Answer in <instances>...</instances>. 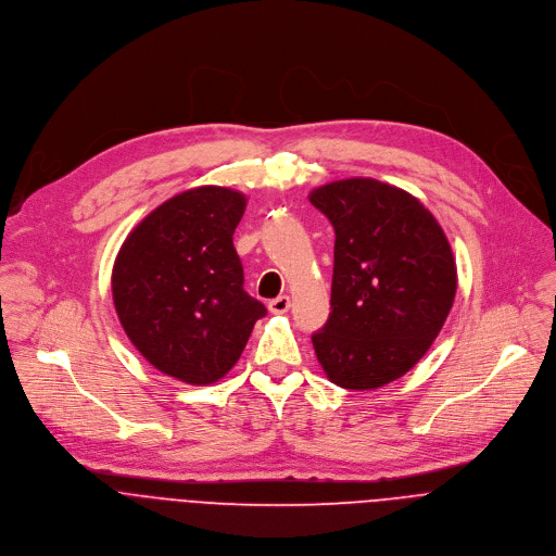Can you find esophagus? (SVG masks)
<instances>
[{"label":"esophagus","mask_w":556,"mask_h":556,"mask_svg":"<svg viewBox=\"0 0 556 556\" xmlns=\"http://www.w3.org/2000/svg\"><path fill=\"white\" fill-rule=\"evenodd\" d=\"M289 306H291L289 295H278V298H274V300L269 302V311H271V313H276V315L287 313V311H289Z\"/></svg>","instance_id":"obj_1"}]
</instances>
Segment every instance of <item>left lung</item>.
I'll return each instance as SVG.
<instances>
[{
  "instance_id": "1",
  "label": "left lung",
  "mask_w": 556,
  "mask_h": 556,
  "mask_svg": "<svg viewBox=\"0 0 556 556\" xmlns=\"http://www.w3.org/2000/svg\"><path fill=\"white\" fill-rule=\"evenodd\" d=\"M308 201L336 230L317 362L340 388L377 390L412 370L445 324L458 287L452 245L416 197L370 177L319 186Z\"/></svg>"
}]
</instances>
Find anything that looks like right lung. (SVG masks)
<instances>
[{"instance_id":"right-lung-1","label":"right lung","mask_w":556,"mask_h":556,"mask_svg":"<svg viewBox=\"0 0 556 556\" xmlns=\"http://www.w3.org/2000/svg\"><path fill=\"white\" fill-rule=\"evenodd\" d=\"M248 197L199 186L147 214L111 274L116 313L131 344L160 372L214 383L239 362L267 308L243 289L232 235Z\"/></svg>"}]
</instances>
